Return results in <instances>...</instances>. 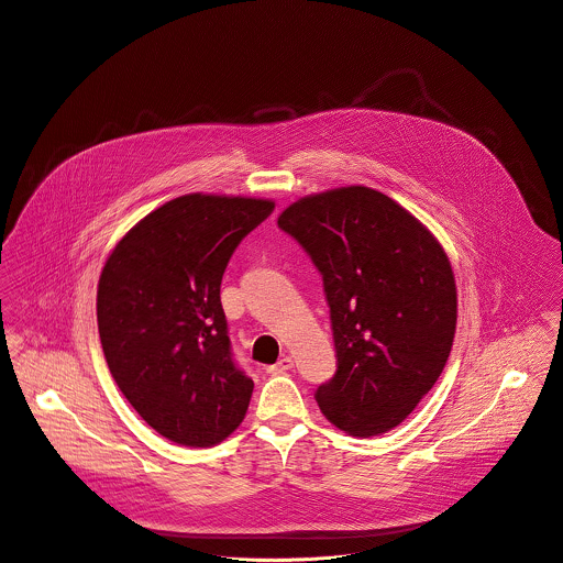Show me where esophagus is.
Masks as SVG:
<instances>
[{"label":"esophagus","instance_id":"34e87169","mask_svg":"<svg viewBox=\"0 0 563 563\" xmlns=\"http://www.w3.org/2000/svg\"><path fill=\"white\" fill-rule=\"evenodd\" d=\"M295 366V362H292V357L290 355H284L277 364H273V366H268L266 368V373H271V375H282V373H286V371H290Z\"/></svg>","mask_w":563,"mask_h":563}]
</instances>
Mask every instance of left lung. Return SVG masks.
<instances>
[{
	"label": "left lung",
	"instance_id": "obj_1",
	"mask_svg": "<svg viewBox=\"0 0 563 563\" xmlns=\"http://www.w3.org/2000/svg\"><path fill=\"white\" fill-rule=\"evenodd\" d=\"M277 225L322 275L338 357L314 395L324 418L360 438L395 429L433 388L453 346L457 290L444 249L366 186L303 197Z\"/></svg>",
	"mask_w": 563,
	"mask_h": 563
}]
</instances>
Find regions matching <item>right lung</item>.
Here are the masks:
<instances>
[{"label": "right lung", "instance_id": "obj_1", "mask_svg": "<svg viewBox=\"0 0 563 563\" xmlns=\"http://www.w3.org/2000/svg\"><path fill=\"white\" fill-rule=\"evenodd\" d=\"M273 210L268 199L184 195L139 221L106 260L97 327L108 368L175 444L214 446L246 413L253 382L234 362L221 282Z\"/></svg>", "mask_w": 563, "mask_h": 563}]
</instances>
